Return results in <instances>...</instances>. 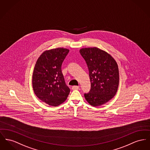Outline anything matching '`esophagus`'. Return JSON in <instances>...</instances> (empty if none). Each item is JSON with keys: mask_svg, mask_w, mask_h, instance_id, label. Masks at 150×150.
Listing matches in <instances>:
<instances>
[{"mask_svg": "<svg viewBox=\"0 0 150 150\" xmlns=\"http://www.w3.org/2000/svg\"><path fill=\"white\" fill-rule=\"evenodd\" d=\"M78 89H79V86H72V90H78Z\"/></svg>", "mask_w": 150, "mask_h": 150, "instance_id": "1", "label": "esophagus"}]
</instances>
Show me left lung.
<instances>
[{"label":"left lung","instance_id":"8db88e82","mask_svg":"<svg viewBox=\"0 0 150 150\" xmlns=\"http://www.w3.org/2000/svg\"><path fill=\"white\" fill-rule=\"evenodd\" d=\"M89 70L91 89L84 97L93 106L104 104L117 92L119 71L115 59L108 53L96 47L82 48L79 50Z\"/></svg>","mask_w":150,"mask_h":150}]
</instances>
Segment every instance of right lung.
Here are the masks:
<instances>
[{
  "mask_svg": "<svg viewBox=\"0 0 150 150\" xmlns=\"http://www.w3.org/2000/svg\"><path fill=\"white\" fill-rule=\"evenodd\" d=\"M69 52V49L63 47L46 50L35 63L32 76L33 91L37 97L49 105L61 104L70 93L61 70Z\"/></svg>",
  "mask_w": 150,
  "mask_h": 150,
  "instance_id": "obj_1",
  "label": "right lung"
}]
</instances>
